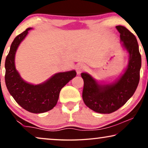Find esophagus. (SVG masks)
<instances>
[{
    "instance_id": "obj_1",
    "label": "esophagus",
    "mask_w": 148,
    "mask_h": 148,
    "mask_svg": "<svg viewBox=\"0 0 148 148\" xmlns=\"http://www.w3.org/2000/svg\"><path fill=\"white\" fill-rule=\"evenodd\" d=\"M76 70L77 75H80L83 71H84L86 70V66L83 64H79L78 65H77Z\"/></svg>"
}]
</instances>
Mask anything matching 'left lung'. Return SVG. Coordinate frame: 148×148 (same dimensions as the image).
Masks as SVG:
<instances>
[{
  "label": "left lung",
  "instance_id": "1",
  "mask_svg": "<svg viewBox=\"0 0 148 148\" xmlns=\"http://www.w3.org/2000/svg\"><path fill=\"white\" fill-rule=\"evenodd\" d=\"M123 49L128 54V64L119 77L111 83L98 82L88 73L84 79L83 100L88 108L102 114H110L123 106L134 94L139 82L141 57L135 36L126 27L116 26Z\"/></svg>",
  "mask_w": 148,
  "mask_h": 148
}]
</instances>
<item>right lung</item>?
Here are the masks:
<instances>
[{
  "label": "right lung",
  "instance_id": "1",
  "mask_svg": "<svg viewBox=\"0 0 148 148\" xmlns=\"http://www.w3.org/2000/svg\"><path fill=\"white\" fill-rule=\"evenodd\" d=\"M32 27L18 35L12 42L5 60V84L10 94L22 108L32 113H43L56 106L61 89L76 76L75 70L55 73L40 84L25 82L16 69L17 50Z\"/></svg>",
  "mask_w": 148,
  "mask_h": 148
}]
</instances>
